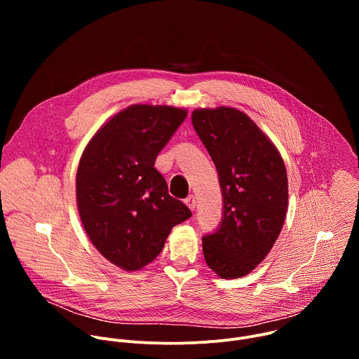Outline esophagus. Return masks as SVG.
<instances>
[{
  "instance_id": "obj_1",
  "label": "esophagus",
  "mask_w": 359,
  "mask_h": 359,
  "mask_svg": "<svg viewBox=\"0 0 359 359\" xmlns=\"http://www.w3.org/2000/svg\"><path fill=\"white\" fill-rule=\"evenodd\" d=\"M184 203L187 204V208H189L190 210H194V209H196V197H194L193 194L187 196V197L184 198Z\"/></svg>"
}]
</instances>
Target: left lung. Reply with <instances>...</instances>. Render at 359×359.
<instances>
[{"label": "left lung", "mask_w": 359, "mask_h": 359, "mask_svg": "<svg viewBox=\"0 0 359 359\" xmlns=\"http://www.w3.org/2000/svg\"><path fill=\"white\" fill-rule=\"evenodd\" d=\"M191 123L217 169L223 196L219 227L203 236L204 260L222 278H238L266 259L283 229L285 166L270 139L237 109H196Z\"/></svg>", "instance_id": "left-lung-1"}]
</instances>
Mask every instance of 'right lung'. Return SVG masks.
I'll use <instances>...</instances> for the list:
<instances>
[{
	"label": "right lung",
	"mask_w": 359,
	"mask_h": 359,
	"mask_svg": "<svg viewBox=\"0 0 359 359\" xmlns=\"http://www.w3.org/2000/svg\"><path fill=\"white\" fill-rule=\"evenodd\" d=\"M186 116L173 107L132 105L102 126L82 153L76 200L83 229L97 251L123 270L151 263L170 230L191 216L155 168Z\"/></svg>",
	"instance_id": "1"
}]
</instances>
